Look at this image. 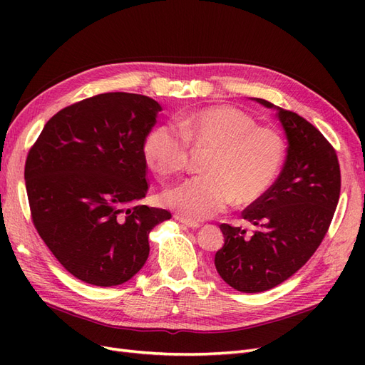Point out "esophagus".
<instances>
[{
    "mask_svg": "<svg viewBox=\"0 0 365 365\" xmlns=\"http://www.w3.org/2000/svg\"><path fill=\"white\" fill-rule=\"evenodd\" d=\"M176 220H178V222H181L182 225H185V227H190V228H200V227H201L200 224L195 222V220L185 219V217H182V216H176Z\"/></svg>",
    "mask_w": 365,
    "mask_h": 365,
    "instance_id": "34e87169",
    "label": "esophagus"
}]
</instances>
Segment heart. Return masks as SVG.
<instances>
[{
  "label": "heart",
  "instance_id": "1",
  "mask_svg": "<svg viewBox=\"0 0 365 365\" xmlns=\"http://www.w3.org/2000/svg\"><path fill=\"white\" fill-rule=\"evenodd\" d=\"M176 125L152 128L143 145L149 168L173 176L189 164L190 145L212 148L202 170L164 193V202L189 219H208L231 202H256L269 190L284 160V140L277 129L257 125L244 109L216 105L182 114Z\"/></svg>",
  "mask_w": 365,
  "mask_h": 365
}]
</instances>
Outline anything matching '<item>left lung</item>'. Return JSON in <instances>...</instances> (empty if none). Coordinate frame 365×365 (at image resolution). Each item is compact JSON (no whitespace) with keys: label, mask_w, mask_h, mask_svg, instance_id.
I'll return each mask as SVG.
<instances>
[{"label":"left lung","mask_w":365,"mask_h":365,"mask_svg":"<svg viewBox=\"0 0 365 365\" xmlns=\"http://www.w3.org/2000/svg\"><path fill=\"white\" fill-rule=\"evenodd\" d=\"M288 138V155L269 190L242 212L256 231L220 224L225 244L215 256L220 277L236 291L256 294L288 280L312 257L339 200L336 150L314 125L271 102Z\"/></svg>","instance_id":"obj_1"}]
</instances>
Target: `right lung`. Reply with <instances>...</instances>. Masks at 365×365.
Returning a JSON list of instances; mask_svg holds the SVG:
<instances>
[{
  "mask_svg": "<svg viewBox=\"0 0 365 365\" xmlns=\"http://www.w3.org/2000/svg\"><path fill=\"white\" fill-rule=\"evenodd\" d=\"M161 106L105 93L61 109L29 150L24 178L33 225L76 279L117 286L143 268L149 233L172 217L137 204L148 195L143 145Z\"/></svg>",
  "mask_w": 365,
  "mask_h": 365,
  "instance_id": "right-lung-1",
  "label": "right lung"
}]
</instances>
